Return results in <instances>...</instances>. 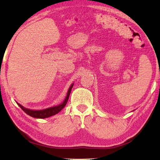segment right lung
<instances>
[{
	"mask_svg": "<svg viewBox=\"0 0 160 160\" xmlns=\"http://www.w3.org/2000/svg\"><path fill=\"white\" fill-rule=\"evenodd\" d=\"M73 84H72L71 85V87H69V90H68V92L67 94V96L65 98V99H64V102L59 105H58V106L56 107H49V108H45V109H43V110H38V111H34V110H32V109H28V108H26L24 107H22L21 104H20L18 103V106L22 108V109L25 112V113L30 115V116H32L33 118H49L50 116H52V115H54L57 114L58 113H59V112L62 109V108L65 107V105L67 103V101L69 100V95L71 93V89H72Z\"/></svg>",
	"mask_w": 160,
	"mask_h": 160,
	"instance_id": "right-lung-1",
	"label": "right lung"
}]
</instances>
